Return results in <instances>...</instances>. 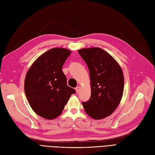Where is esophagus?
I'll list each match as a JSON object with an SVG mask.
<instances>
[{"mask_svg":"<svg viewBox=\"0 0 155 155\" xmlns=\"http://www.w3.org/2000/svg\"><path fill=\"white\" fill-rule=\"evenodd\" d=\"M80 90H81V87H77L76 88V92H77V93H79V92Z\"/></svg>","mask_w":155,"mask_h":155,"instance_id":"esophagus-1","label":"esophagus"}]
</instances>
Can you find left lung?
<instances>
[{"label":"left lung","instance_id":"obj_1","mask_svg":"<svg viewBox=\"0 0 155 155\" xmlns=\"http://www.w3.org/2000/svg\"><path fill=\"white\" fill-rule=\"evenodd\" d=\"M88 67L91 96L82 104L92 119L99 120L112 114L119 106L124 91V74L119 64L99 47L78 50Z\"/></svg>","mask_w":155,"mask_h":155}]
</instances>
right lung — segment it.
Segmentation results:
<instances>
[{"label":"right lung","instance_id":"add662e5","mask_svg":"<svg viewBox=\"0 0 155 155\" xmlns=\"http://www.w3.org/2000/svg\"><path fill=\"white\" fill-rule=\"evenodd\" d=\"M71 51L52 48L32 64L24 81L26 97L39 116L52 120L60 116L71 95L76 90L67 86L62 67Z\"/></svg>","mask_w":155,"mask_h":155}]
</instances>
